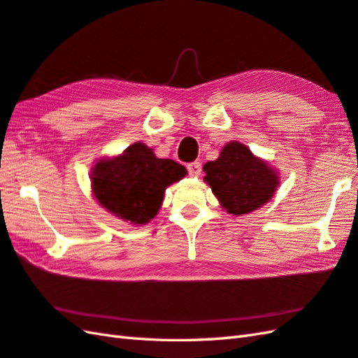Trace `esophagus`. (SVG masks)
<instances>
[{"label": "esophagus", "instance_id": "obj_1", "mask_svg": "<svg viewBox=\"0 0 358 358\" xmlns=\"http://www.w3.org/2000/svg\"><path fill=\"white\" fill-rule=\"evenodd\" d=\"M188 173L191 178H199L200 176V171H202V164L200 162H191L188 164Z\"/></svg>", "mask_w": 358, "mask_h": 358}]
</instances>
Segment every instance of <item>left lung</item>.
<instances>
[{"label": "left lung", "instance_id": "left-lung-1", "mask_svg": "<svg viewBox=\"0 0 358 358\" xmlns=\"http://www.w3.org/2000/svg\"><path fill=\"white\" fill-rule=\"evenodd\" d=\"M203 180L226 213L245 215L266 205L280 187V173L248 145L231 141L215 161L203 165Z\"/></svg>", "mask_w": 358, "mask_h": 358}]
</instances>
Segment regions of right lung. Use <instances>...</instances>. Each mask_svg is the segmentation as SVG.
Returning <instances> with one entry per match:
<instances>
[{"label": "right lung", "instance_id": "right-lung-1", "mask_svg": "<svg viewBox=\"0 0 358 358\" xmlns=\"http://www.w3.org/2000/svg\"><path fill=\"white\" fill-rule=\"evenodd\" d=\"M188 174L184 165L161 159L144 143L94 162L91 191L101 208L126 223L143 226L158 215L165 189Z\"/></svg>", "mask_w": 358, "mask_h": 358}]
</instances>
